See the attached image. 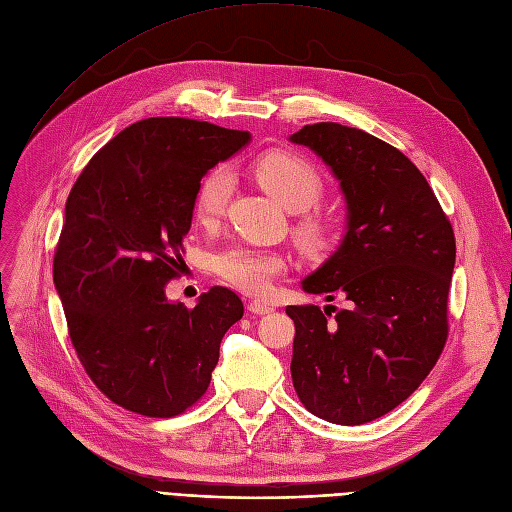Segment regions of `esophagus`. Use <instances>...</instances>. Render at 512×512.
I'll use <instances>...</instances> for the list:
<instances>
[{"label":"esophagus","instance_id":"esophagus-1","mask_svg":"<svg viewBox=\"0 0 512 512\" xmlns=\"http://www.w3.org/2000/svg\"><path fill=\"white\" fill-rule=\"evenodd\" d=\"M249 310H251L253 314L263 316V314H270V312H274V306H272V304H268V301H259V299H255V301H251V304H249Z\"/></svg>","mask_w":512,"mask_h":512}]
</instances>
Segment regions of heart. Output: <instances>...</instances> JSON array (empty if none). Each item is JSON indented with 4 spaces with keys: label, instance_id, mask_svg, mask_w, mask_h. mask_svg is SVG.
<instances>
[{
    "label": "heart",
    "instance_id": "obj_1",
    "mask_svg": "<svg viewBox=\"0 0 512 512\" xmlns=\"http://www.w3.org/2000/svg\"><path fill=\"white\" fill-rule=\"evenodd\" d=\"M253 170L259 185L289 211H308L325 194V179L320 170L293 151H270L255 162ZM232 187L234 175L230 166L219 164L208 170L196 187V219L200 223L217 221L232 196ZM297 234L312 253H323L335 238V223L325 215L312 213L299 221ZM213 268L230 285L246 293H263L276 276L287 270V257L276 251L232 244L213 257Z\"/></svg>",
    "mask_w": 512,
    "mask_h": 512
}]
</instances>
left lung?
<instances>
[{
  "mask_svg": "<svg viewBox=\"0 0 512 512\" xmlns=\"http://www.w3.org/2000/svg\"><path fill=\"white\" fill-rule=\"evenodd\" d=\"M291 141L323 158L348 206L339 249L301 282L348 308L331 317L335 306H287L293 386L318 418L365 424L409 399L439 361L456 236L418 166L386 141L337 122L308 124Z\"/></svg>",
  "mask_w": 512,
  "mask_h": 512,
  "instance_id": "8db88e82",
  "label": "left lung"
}]
</instances>
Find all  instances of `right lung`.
Returning a JSON list of instances; mask_svg holds the SVG:
<instances>
[{"mask_svg":"<svg viewBox=\"0 0 512 512\" xmlns=\"http://www.w3.org/2000/svg\"><path fill=\"white\" fill-rule=\"evenodd\" d=\"M246 130L147 118L101 147L71 187L54 251L71 344L109 401L147 418L198 403L240 297L213 287L196 308L164 295L183 266L200 179L249 143Z\"/></svg>","mask_w":512,"mask_h":512,"instance_id":"add662e5","label":"right lung"}]
</instances>
